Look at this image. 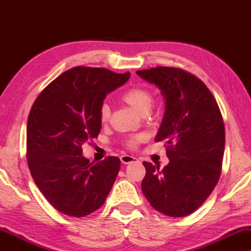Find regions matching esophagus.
I'll return each mask as SVG.
<instances>
[{"instance_id": "obj_1", "label": "esophagus", "mask_w": 251, "mask_h": 251, "mask_svg": "<svg viewBox=\"0 0 251 251\" xmlns=\"http://www.w3.org/2000/svg\"><path fill=\"white\" fill-rule=\"evenodd\" d=\"M120 159H121V162L123 164H129V163H132V162H135V161H137L136 157L131 156V155H122Z\"/></svg>"}]
</instances>
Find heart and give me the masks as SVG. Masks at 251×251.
Listing matches in <instances>:
<instances>
[{"mask_svg": "<svg viewBox=\"0 0 251 251\" xmlns=\"http://www.w3.org/2000/svg\"><path fill=\"white\" fill-rule=\"evenodd\" d=\"M121 98L123 101H126V104L131 106L136 112H138L143 115L147 114V113L151 111L154 101L152 92L142 87L129 88L128 90L123 92ZM109 115H111L109 106L107 104H102L100 106V108H99V120H100V122H107ZM143 138L144 136L132 137V138L126 140V146L130 147V149H133V147L137 146V144H138L140 140H143Z\"/></svg>", "mask_w": 251, "mask_h": 251, "instance_id": "heart-1", "label": "heart"}]
</instances>
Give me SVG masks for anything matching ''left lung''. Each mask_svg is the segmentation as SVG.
I'll use <instances>...</instances> for the list:
<instances>
[{"label":"left lung","instance_id":"8db88e82","mask_svg":"<svg viewBox=\"0 0 251 251\" xmlns=\"http://www.w3.org/2000/svg\"><path fill=\"white\" fill-rule=\"evenodd\" d=\"M136 73L163 96L155 142H166L169 159L162 170L143 162V194L161 214L184 217L207 200L221 176L225 147L221 111L207 85L191 73L162 66Z\"/></svg>","mask_w":251,"mask_h":251}]
</instances>
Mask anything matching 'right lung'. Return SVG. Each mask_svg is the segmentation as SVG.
I'll list each match as a JSON object with an SVG mask.
<instances>
[{"instance_id": "obj_1", "label": "right lung", "mask_w": 251, "mask_h": 251, "mask_svg": "<svg viewBox=\"0 0 251 251\" xmlns=\"http://www.w3.org/2000/svg\"><path fill=\"white\" fill-rule=\"evenodd\" d=\"M130 73L77 66L53 80L34 101L27 121V160L36 186L49 203L72 217L101 207L121 162L108 156L90 162L82 145L101 129L99 108Z\"/></svg>"}]
</instances>
